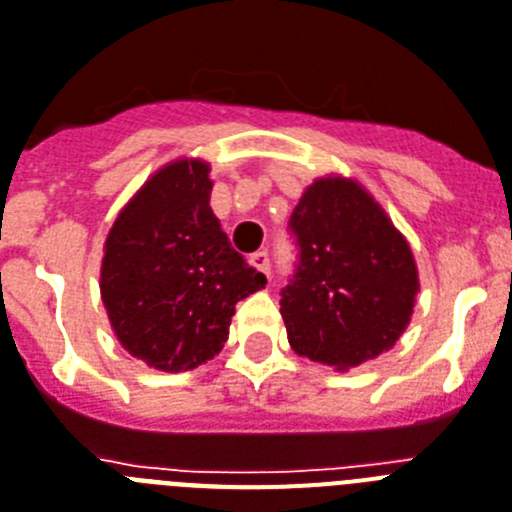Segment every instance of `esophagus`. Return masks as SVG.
Wrapping results in <instances>:
<instances>
[{"label":"esophagus","mask_w":512,"mask_h":512,"mask_svg":"<svg viewBox=\"0 0 512 512\" xmlns=\"http://www.w3.org/2000/svg\"><path fill=\"white\" fill-rule=\"evenodd\" d=\"M249 263L255 265L260 273H265V276H270V257L265 249H260V252H255V255H249Z\"/></svg>","instance_id":"esophagus-1"}]
</instances>
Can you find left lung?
<instances>
[{
	"mask_svg": "<svg viewBox=\"0 0 512 512\" xmlns=\"http://www.w3.org/2000/svg\"><path fill=\"white\" fill-rule=\"evenodd\" d=\"M299 244L281 315L291 349L349 372L385 354L409 328L419 294L414 252L356 179L328 174L291 213Z\"/></svg>",
	"mask_w": 512,
	"mask_h": 512,
	"instance_id": "1",
	"label": "left lung"
}]
</instances>
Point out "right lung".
<instances>
[{"mask_svg":"<svg viewBox=\"0 0 512 512\" xmlns=\"http://www.w3.org/2000/svg\"><path fill=\"white\" fill-rule=\"evenodd\" d=\"M210 163H166L119 210L101 260L111 330L135 359L187 372L218 354L236 302L265 276L231 247L210 208Z\"/></svg>","mask_w":512,"mask_h":512,"instance_id":"add662e5","label":"right lung"}]
</instances>
